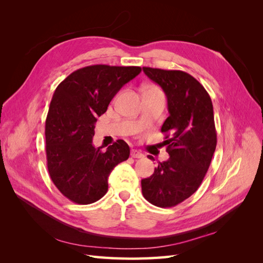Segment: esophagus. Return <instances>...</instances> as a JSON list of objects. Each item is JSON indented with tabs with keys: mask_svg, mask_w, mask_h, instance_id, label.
Instances as JSON below:
<instances>
[{
	"mask_svg": "<svg viewBox=\"0 0 263 263\" xmlns=\"http://www.w3.org/2000/svg\"><path fill=\"white\" fill-rule=\"evenodd\" d=\"M130 156L133 157V158H144V154H141L139 150H137V149H133L132 151H130Z\"/></svg>",
	"mask_w": 263,
	"mask_h": 263,
	"instance_id": "obj_1",
	"label": "esophagus"
}]
</instances>
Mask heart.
<instances>
[{
	"label": "heart",
	"mask_w": 263,
	"mask_h": 263,
	"mask_svg": "<svg viewBox=\"0 0 263 263\" xmlns=\"http://www.w3.org/2000/svg\"><path fill=\"white\" fill-rule=\"evenodd\" d=\"M146 90H157V91H158L159 89H158V87H156V86H153V85H150V86H147V87H146V89H145V91H146Z\"/></svg>",
	"instance_id": "b5f03b06"
}]
</instances>
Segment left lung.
Listing matches in <instances>:
<instances>
[{"label": "left lung", "mask_w": 263, "mask_h": 263, "mask_svg": "<svg viewBox=\"0 0 263 263\" xmlns=\"http://www.w3.org/2000/svg\"><path fill=\"white\" fill-rule=\"evenodd\" d=\"M142 70L161 86L170 114L161 127L170 158L159 162L150 178L141 180L142 195L158 208H173L196 192L210 168L217 144L212 100L184 71Z\"/></svg>", "instance_id": "left-lung-1"}]
</instances>
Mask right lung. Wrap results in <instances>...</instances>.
Masks as SVG:
<instances>
[{"label":"right lung","instance_id":"1","mask_svg":"<svg viewBox=\"0 0 263 263\" xmlns=\"http://www.w3.org/2000/svg\"><path fill=\"white\" fill-rule=\"evenodd\" d=\"M141 72L140 67L94 65L68 76L55 89L46 118V155L50 178L63 196L92 204L107 192V179L129 157L122 139L106 151L93 146L95 123L122 86Z\"/></svg>","mask_w":263,"mask_h":263}]
</instances>
